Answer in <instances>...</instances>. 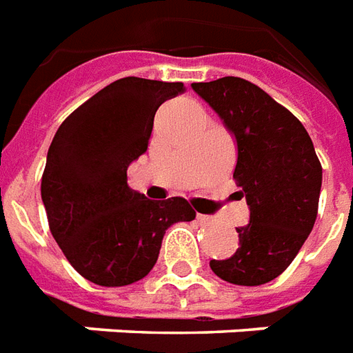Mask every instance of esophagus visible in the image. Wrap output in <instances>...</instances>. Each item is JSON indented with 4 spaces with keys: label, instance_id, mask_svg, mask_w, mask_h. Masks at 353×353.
<instances>
[{
    "label": "esophagus",
    "instance_id": "1",
    "mask_svg": "<svg viewBox=\"0 0 353 353\" xmlns=\"http://www.w3.org/2000/svg\"><path fill=\"white\" fill-rule=\"evenodd\" d=\"M197 222H199V223H210V216L197 214Z\"/></svg>",
    "mask_w": 353,
    "mask_h": 353
}]
</instances>
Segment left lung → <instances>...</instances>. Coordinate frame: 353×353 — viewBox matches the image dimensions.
Instances as JSON below:
<instances>
[{"mask_svg":"<svg viewBox=\"0 0 353 353\" xmlns=\"http://www.w3.org/2000/svg\"><path fill=\"white\" fill-rule=\"evenodd\" d=\"M192 88L235 137L233 179L250 208V222L236 228V252L210 259V269L231 284H267L288 269L312 231L320 159L303 123L256 84L223 77Z\"/></svg>","mask_w":353,"mask_h":353,"instance_id":"left-lung-1","label":"left lung"}]
</instances>
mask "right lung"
<instances>
[{"label":"right lung","mask_w":353,"mask_h":353,"mask_svg":"<svg viewBox=\"0 0 353 353\" xmlns=\"http://www.w3.org/2000/svg\"><path fill=\"white\" fill-rule=\"evenodd\" d=\"M182 82L125 77L99 90L61 123L46 154L41 197L56 243L74 271L117 288L145 279L165 231L194 220L182 197L146 199L128 167L148 148L159 105Z\"/></svg>","instance_id":"add662e5"}]
</instances>
